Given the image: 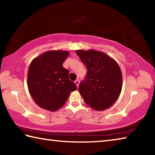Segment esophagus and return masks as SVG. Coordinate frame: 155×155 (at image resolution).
I'll return each instance as SVG.
<instances>
[{
    "label": "esophagus",
    "instance_id": "obj_1",
    "mask_svg": "<svg viewBox=\"0 0 155 155\" xmlns=\"http://www.w3.org/2000/svg\"><path fill=\"white\" fill-rule=\"evenodd\" d=\"M74 83H75V84H76V85H77V87H78V85H79V80H78V79H77V80H76L75 81H74Z\"/></svg>",
    "mask_w": 155,
    "mask_h": 155
}]
</instances>
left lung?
Wrapping results in <instances>:
<instances>
[{
    "label": "left lung",
    "mask_w": 155,
    "mask_h": 155,
    "mask_svg": "<svg viewBox=\"0 0 155 155\" xmlns=\"http://www.w3.org/2000/svg\"><path fill=\"white\" fill-rule=\"evenodd\" d=\"M87 69L78 91L85 103L96 111L108 109L121 92L122 76L117 63L111 57L94 50L76 51Z\"/></svg>",
    "instance_id": "1"
}]
</instances>
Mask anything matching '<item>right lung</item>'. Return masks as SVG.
<instances>
[{
    "label": "right lung",
    "instance_id": "add662e5",
    "mask_svg": "<svg viewBox=\"0 0 155 155\" xmlns=\"http://www.w3.org/2000/svg\"><path fill=\"white\" fill-rule=\"evenodd\" d=\"M69 55L65 51L44 52L31 61L27 85L34 101L44 109L55 111L64 105L71 91L77 89L69 79L63 64Z\"/></svg>",
    "mask_w": 155,
    "mask_h": 155
}]
</instances>
